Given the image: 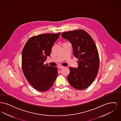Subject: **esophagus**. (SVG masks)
I'll return each mask as SVG.
<instances>
[{"instance_id": "obj_1", "label": "esophagus", "mask_w": 121, "mask_h": 121, "mask_svg": "<svg viewBox=\"0 0 121 121\" xmlns=\"http://www.w3.org/2000/svg\"><path fill=\"white\" fill-rule=\"evenodd\" d=\"M63 66H62V65H59V66H58V68H59V69H62V68H63Z\"/></svg>"}]
</instances>
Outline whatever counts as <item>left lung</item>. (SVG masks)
Listing matches in <instances>:
<instances>
[{
  "instance_id": "left-lung-1",
  "label": "left lung",
  "mask_w": 121,
  "mask_h": 121,
  "mask_svg": "<svg viewBox=\"0 0 121 121\" xmlns=\"http://www.w3.org/2000/svg\"><path fill=\"white\" fill-rule=\"evenodd\" d=\"M61 36L71 42L74 55L78 59V69L70 68L67 77L69 84L78 90L86 89L95 80L99 68V57L95 43L83 29L65 32Z\"/></svg>"
}]
</instances>
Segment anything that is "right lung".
<instances>
[{"instance_id":"add662e5","label":"right lung","mask_w":121,"mask_h":121,"mask_svg":"<svg viewBox=\"0 0 121 121\" xmlns=\"http://www.w3.org/2000/svg\"><path fill=\"white\" fill-rule=\"evenodd\" d=\"M60 35L44 34L29 39L22 53V68L29 83L36 90L45 92L52 87L58 76V68L44 64L52 47Z\"/></svg>"}]
</instances>
